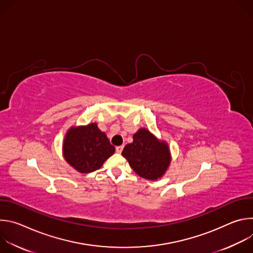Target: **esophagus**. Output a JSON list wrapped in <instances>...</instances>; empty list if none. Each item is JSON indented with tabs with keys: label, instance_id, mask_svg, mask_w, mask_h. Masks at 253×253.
<instances>
[{
	"label": "esophagus",
	"instance_id": "1",
	"mask_svg": "<svg viewBox=\"0 0 253 253\" xmlns=\"http://www.w3.org/2000/svg\"><path fill=\"white\" fill-rule=\"evenodd\" d=\"M122 150H123V146H117V147H116V152H117V153L120 154V153L122 152Z\"/></svg>",
	"mask_w": 253,
	"mask_h": 253
}]
</instances>
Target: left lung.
<instances>
[{"instance_id":"8db88e82","label":"left lung","mask_w":253,"mask_h":253,"mask_svg":"<svg viewBox=\"0 0 253 253\" xmlns=\"http://www.w3.org/2000/svg\"><path fill=\"white\" fill-rule=\"evenodd\" d=\"M122 155L139 176L153 181L166 173L171 162L168 143L146 128H140L133 135V142L124 147Z\"/></svg>"}]
</instances>
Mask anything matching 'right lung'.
Segmentation results:
<instances>
[{
    "label": "right lung",
    "mask_w": 253,
    "mask_h": 253,
    "mask_svg": "<svg viewBox=\"0 0 253 253\" xmlns=\"http://www.w3.org/2000/svg\"><path fill=\"white\" fill-rule=\"evenodd\" d=\"M62 149L67 163L80 173L100 169L115 152V147L97 123L72 126L65 135Z\"/></svg>",
    "instance_id": "1"
}]
</instances>
